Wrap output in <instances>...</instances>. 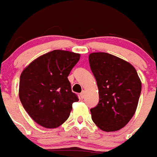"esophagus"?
<instances>
[{
    "mask_svg": "<svg viewBox=\"0 0 157 157\" xmlns=\"http://www.w3.org/2000/svg\"><path fill=\"white\" fill-rule=\"evenodd\" d=\"M80 97L82 99H83L85 97V91H82L81 93H80Z\"/></svg>",
    "mask_w": 157,
    "mask_h": 157,
    "instance_id": "obj_1",
    "label": "esophagus"
}]
</instances>
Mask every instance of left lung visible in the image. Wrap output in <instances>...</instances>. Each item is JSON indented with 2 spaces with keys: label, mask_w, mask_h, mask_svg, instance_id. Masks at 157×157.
<instances>
[{
  "label": "left lung",
  "mask_w": 157,
  "mask_h": 157,
  "mask_svg": "<svg viewBox=\"0 0 157 157\" xmlns=\"http://www.w3.org/2000/svg\"><path fill=\"white\" fill-rule=\"evenodd\" d=\"M89 63L100 98L91 109L92 121L106 132L121 130L137 109L142 88L137 71L128 61L107 52H92Z\"/></svg>",
  "instance_id": "1"
}]
</instances>
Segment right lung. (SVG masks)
<instances>
[{"instance_id": "obj_1", "label": "right lung", "mask_w": 157, "mask_h": 157, "mask_svg": "<svg viewBox=\"0 0 157 157\" xmlns=\"http://www.w3.org/2000/svg\"><path fill=\"white\" fill-rule=\"evenodd\" d=\"M80 54L53 50L35 59L20 76L19 99L29 116L40 126L53 129L70 116L78 101L71 91L68 76Z\"/></svg>"}]
</instances>
